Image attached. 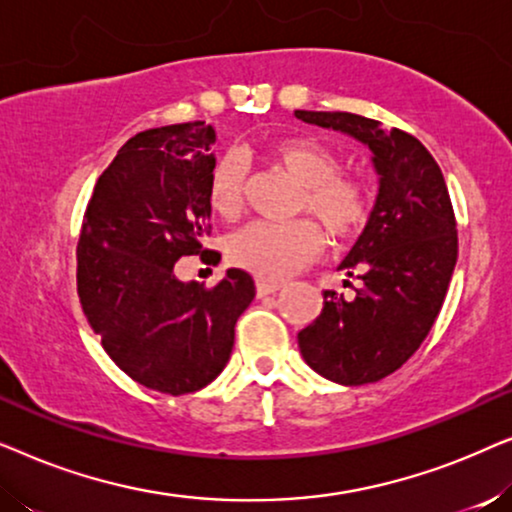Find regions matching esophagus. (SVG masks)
<instances>
[{
  "mask_svg": "<svg viewBox=\"0 0 512 512\" xmlns=\"http://www.w3.org/2000/svg\"><path fill=\"white\" fill-rule=\"evenodd\" d=\"M282 282H270V279H256V291L258 296H270V293H277L279 289H282Z\"/></svg>",
  "mask_w": 512,
  "mask_h": 512,
  "instance_id": "esophagus-1",
  "label": "esophagus"
}]
</instances>
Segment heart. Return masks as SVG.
Instances as JSON below:
<instances>
[{
	"instance_id": "obj_1",
	"label": "heart",
	"mask_w": 512,
	"mask_h": 512,
	"mask_svg": "<svg viewBox=\"0 0 512 512\" xmlns=\"http://www.w3.org/2000/svg\"><path fill=\"white\" fill-rule=\"evenodd\" d=\"M272 158L300 184L298 212L324 223L333 240L361 233L370 219V191L361 179L340 172V158L312 137H289L272 146ZM247 163L230 151L216 160L207 181V202L221 219H235L244 207ZM324 233L312 219L284 223L254 221L226 240V258L261 279H284L305 268L324 249Z\"/></svg>"
}]
</instances>
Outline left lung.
<instances>
[{"instance_id":"left-lung-1","label":"left lung","mask_w":512,"mask_h":512,"mask_svg":"<svg viewBox=\"0 0 512 512\" xmlns=\"http://www.w3.org/2000/svg\"><path fill=\"white\" fill-rule=\"evenodd\" d=\"M296 118L359 139L380 174L366 228L340 263L359 279L354 298L324 291V310L298 333L307 366L359 387L401 368L429 335L457 263V221L443 172L419 139L349 111L298 109Z\"/></svg>"}]
</instances>
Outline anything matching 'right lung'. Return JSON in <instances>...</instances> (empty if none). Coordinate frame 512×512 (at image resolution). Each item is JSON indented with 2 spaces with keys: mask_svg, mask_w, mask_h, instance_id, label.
<instances>
[{
  "mask_svg": "<svg viewBox=\"0 0 512 512\" xmlns=\"http://www.w3.org/2000/svg\"><path fill=\"white\" fill-rule=\"evenodd\" d=\"M216 132L205 121L165 125L128 139L97 179L79 247L76 291L111 361L160 394H191L226 368L235 324L256 296L249 272L219 284L179 282L174 263L214 251L209 172Z\"/></svg>",
  "mask_w": 512,
  "mask_h": 512,
  "instance_id": "1",
  "label": "right lung"
}]
</instances>
